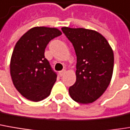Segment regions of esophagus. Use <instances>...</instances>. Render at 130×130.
<instances>
[{"instance_id":"1","label":"esophagus","mask_w":130,"mask_h":130,"mask_svg":"<svg viewBox=\"0 0 130 130\" xmlns=\"http://www.w3.org/2000/svg\"><path fill=\"white\" fill-rule=\"evenodd\" d=\"M65 74V70H62V71H59V75H60L61 77H62Z\"/></svg>"}]
</instances>
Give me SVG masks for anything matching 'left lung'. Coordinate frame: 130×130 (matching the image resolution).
I'll list each match as a JSON object with an SVG mask.
<instances>
[{
  "mask_svg": "<svg viewBox=\"0 0 130 130\" xmlns=\"http://www.w3.org/2000/svg\"><path fill=\"white\" fill-rule=\"evenodd\" d=\"M77 56V79L69 88L71 98L91 103L108 88L113 73L114 54L107 40L99 32L84 28L62 27Z\"/></svg>",
  "mask_w": 130,
  "mask_h": 130,
  "instance_id": "1",
  "label": "left lung"
}]
</instances>
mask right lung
I'll list each match as a JSON object with an SVG mask.
<instances>
[{
  "mask_svg": "<svg viewBox=\"0 0 130 130\" xmlns=\"http://www.w3.org/2000/svg\"><path fill=\"white\" fill-rule=\"evenodd\" d=\"M62 35L56 28L33 27L16 43L10 62L15 87L28 100L37 102L50 95L57 74L44 57L47 44Z\"/></svg>",
  "mask_w": 130,
  "mask_h": 130,
  "instance_id": "obj_1",
  "label": "right lung"
}]
</instances>
